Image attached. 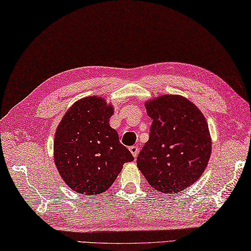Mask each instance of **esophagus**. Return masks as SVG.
Listing matches in <instances>:
<instances>
[{
    "mask_svg": "<svg viewBox=\"0 0 251 251\" xmlns=\"http://www.w3.org/2000/svg\"><path fill=\"white\" fill-rule=\"evenodd\" d=\"M129 150H130V152L132 153L133 157L137 158V155H138V153H139V147H138V146H131V147L129 148Z\"/></svg>",
    "mask_w": 251,
    "mask_h": 251,
    "instance_id": "obj_1",
    "label": "esophagus"
}]
</instances>
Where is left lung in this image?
<instances>
[{"mask_svg":"<svg viewBox=\"0 0 251 251\" xmlns=\"http://www.w3.org/2000/svg\"><path fill=\"white\" fill-rule=\"evenodd\" d=\"M146 106L152 123L149 140L138 154V168L158 191L180 192L200 178L210 159L207 121L180 96L164 94Z\"/></svg>","mask_w":251,"mask_h":251,"instance_id":"1","label":"left lung"}]
</instances>
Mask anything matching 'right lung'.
<instances>
[{
	"label": "right lung",
	"instance_id": "add662e5",
	"mask_svg": "<svg viewBox=\"0 0 251 251\" xmlns=\"http://www.w3.org/2000/svg\"><path fill=\"white\" fill-rule=\"evenodd\" d=\"M113 114L103 99L75 102L57 126L54 161L68 186L81 195H99L112 186L122 166L133 155L109 125Z\"/></svg>",
	"mask_w": 251,
	"mask_h": 251
}]
</instances>
